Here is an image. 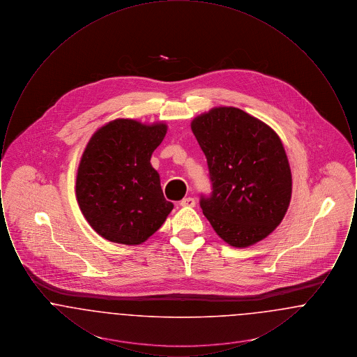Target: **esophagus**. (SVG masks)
<instances>
[{"label":"esophagus","instance_id":"esophagus-1","mask_svg":"<svg viewBox=\"0 0 357 357\" xmlns=\"http://www.w3.org/2000/svg\"><path fill=\"white\" fill-rule=\"evenodd\" d=\"M181 206H182V207H194V206H195V199L191 198V197L183 198V199L181 201Z\"/></svg>","mask_w":357,"mask_h":357}]
</instances>
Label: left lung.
I'll return each mask as SVG.
<instances>
[{"mask_svg": "<svg viewBox=\"0 0 357 357\" xmlns=\"http://www.w3.org/2000/svg\"><path fill=\"white\" fill-rule=\"evenodd\" d=\"M204 151L211 192L202 194L204 217L231 246L268 237L282 221L291 195V174L280 137L261 120L220 107L192 120Z\"/></svg>", "mask_w": 357, "mask_h": 357, "instance_id": "left-lung-1", "label": "left lung"}]
</instances>
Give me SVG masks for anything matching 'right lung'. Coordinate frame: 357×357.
I'll return each instance as SVG.
<instances>
[{
	"instance_id": "add662e5",
	"label": "right lung",
	"mask_w": 357,
	"mask_h": 357,
	"mask_svg": "<svg viewBox=\"0 0 357 357\" xmlns=\"http://www.w3.org/2000/svg\"><path fill=\"white\" fill-rule=\"evenodd\" d=\"M167 132L163 123L118 119L96 131L82 156L76 197L85 220L102 238L139 245L166 221V201L150 159Z\"/></svg>"
}]
</instances>
